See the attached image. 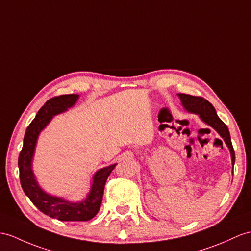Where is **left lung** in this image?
Returning a JSON list of instances; mask_svg holds the SVG:
<instances>
[{
    "label": "left lung",
    "instance_id": "1",
    "mask_svg": "<svg viewBox=\"0 0 251 251\" xmlns=\"http://www.w3.org/2000/svg\"><path fill=\"white\" fill-rule=\"evenodd\" d=\"M178 97L180 98L182 106L184 107L186 112L198 115L199 118L202 120L205 125L213 127V129L218 133V135L224 139L225 144L227 145L230 151L232 170H233V166L235 163V153L233 150V146H232L231 143L230 133L228 130V126H226L224 124V121L217 116V113L214 106L209 101L201 97H195L185 94H178Z\"/></svg>",
    "mask_w": 251,
    "mask_h": 251
}]
</instances>
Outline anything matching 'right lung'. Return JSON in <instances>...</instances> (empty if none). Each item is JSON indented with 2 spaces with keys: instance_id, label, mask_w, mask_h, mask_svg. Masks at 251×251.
I'll return each instance as SVG.
<instances>
[{
  "instance_id": "1",
  "label": "right lung",
  "mask_w": 251,
  "mask_h": 251,
  "mask_svg": "<svg viewBox=\"0 0 251 251\" xmlns=\"http://www.w3.org/2000/svg\"><path fill=\"white\" fill-rule=\"evenodd\" d=\"M78 98V95H63L54 97L46 102L27 126L18 160L23 192L42 213L62 222H86L97 215L102 203L106 180L117 165L112 164L97 170L91 179L86 197L77 202L54 196L39 185L33 172V160L40 133L50 124L54 116L65 113L75 106Z\"/></svg>"
}]
</instances>
